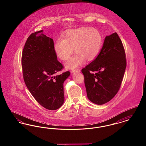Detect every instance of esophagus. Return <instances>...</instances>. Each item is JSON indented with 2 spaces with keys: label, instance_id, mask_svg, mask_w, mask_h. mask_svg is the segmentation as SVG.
Segmentation results:
<instances>
[{
  "label": "esophagus",
  "instance_id": "esophagus-1",
  "mask_svg": "<svg viewBox=\"0 0 146 146\" xmlns=\"http://www.w3.org/2000/svg\"><path fill=\"white\" fill-rule=\"evenodd\" d=\"M80 72V70L79 69H73V70H71V72L72 73H74V72Z\"/></svg>",
  "mask_w": 146,
  "mask_h": 146
}]
</instances>
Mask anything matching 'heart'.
Listing matches in <instances>:
<instances>
[{
	"mask_svg": "<svg viewBox=\"0 0 146 146\" xmlns=\"http://www.w3.org/2000/svg\"><path fill=\"white\" fill-rule=\"evenodd\" d=\"M103 44V37L96 28L90 27L73 29L68 31L64 38H59L54 44L57 56L64 61L73 52L76 54L66 63L68 69H74L82 64L86 59L92 61L99 55Z\"/></svg>",
	"mask_w": 146,
	"mask_h": 146,
	"instance_id": "1",
	"label": "heart"
}]
</instances>
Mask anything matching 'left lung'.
Returning <instances> with one entry per match:
<instances>
[{"instance_id":"left-lung-1","label":"left lung","mask_w":146,"mask_h":146,"mask_svg":"<svg viewBox=\"0 0 146 146\" xmlns=\"http://www.w3.org/2000/svg\"><path fill=\"white\" fill-rule=\"evenodd\" d=\"M126 67L125 50L118 34L106 36L99 55L82 70L88 99L98 105L111 100L120 89Z\"/></svg>"}]
</instances>
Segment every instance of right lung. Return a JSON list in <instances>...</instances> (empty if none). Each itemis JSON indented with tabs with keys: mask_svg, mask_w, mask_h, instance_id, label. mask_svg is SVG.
Wrapping results in <instances>:
<instances>
[{
	"mask_svg": "<svg viewBox=\"0 0 146 146\" xmlns=\"http://www.w3.org/2000/svg\"><path fill=\"white\" fill-rule=\"evenodd\" d=\"M42 32L31 34L25 43L21 60L23 76L36 101L47 110H56L64 102L63 83L70 72L55 76L63 66L57 60L53 39Z\"/></svg>",
	"mask_w": 146,
	"mask_h": 146,
	"instance_id": "obj_1",
	"label": "right lung"
}]
</instances>
